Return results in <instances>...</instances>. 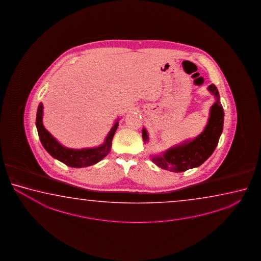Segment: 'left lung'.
Here are the masks:
<instances>
[{
	"label": "left lung",
	"mask_w": 261,
	"mask_h": 261,
	"mask_svg": "<svg viewBox=\"0 0 261 261\" xmlns=\"http://www.w3.org/2000/svg\"><path fill=\"white\" fill-rule=\"evenodd\" d=\"M208 89L215 95L217 101L211 108L210 118L204 130L193 142L171 148L163 156L152 158V162L157 166L170 172H185L188 169L198 167L212 155L223 130L224 111L217 87L210 85ZM142 138L144 142L148 141V134L144 128L142 129Z\"/></svg>",
	"instance_id": "1"
}]
</instances>
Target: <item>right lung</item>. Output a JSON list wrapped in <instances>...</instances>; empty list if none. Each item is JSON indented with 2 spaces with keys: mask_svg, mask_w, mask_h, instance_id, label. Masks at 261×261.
Here are the masks:
<instances>
[{
  "mask_svg": "<svg viewBox=\"0 0 261 261\" xmlns=\"http://www.w3.org/2000/svg\"><path fill=\"white\" fill-rule=\"evenodd\" d=\"M43 105L40 103L37 109L36 114V128L39 135L41 143L44 146V149L47 150L49 154L53 156L54 158L62 162L70 167L81 168L87 167L93 164H97L100 160L103 159L110 151H111V142L118 128L119 122L117 121L111 132L107 136L106 141L103 145L93 149H83V150H71L63 147L59 144L56 139L44 128L43 122Z\"/></svg>",
  "mask_w": 261,
  "mask_h": 261,
  "instance_id": "add662e5",
  "label": "right lung"
}]
</instances>
